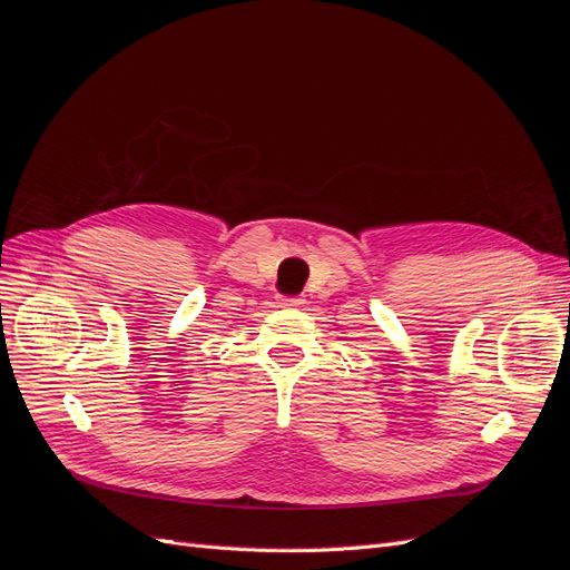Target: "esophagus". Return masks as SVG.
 <instances>
[{
  "mask_svg": "<svg viewBox=\"0 0 570 570\" xmlns=\"http://www.w3.org/2000/svg\"><path fill=\"white\" fill-rule=\"evenodd\" d=\"M278 304H281V306L292 308V306H299V304H304V299H302V297H278Z\"/></svg>",
  "mask_w": 570,
  "mask_h": 570,
  "instance_id": "34e87169",
  "label": "esophagus"
}]
</instances>
